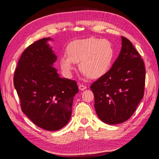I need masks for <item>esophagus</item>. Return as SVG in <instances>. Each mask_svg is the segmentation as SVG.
<instances>
[{
    "mask_svg": "<svg viewBox=\"0 0 159 159\" xmlns=\"http://www.w3.org/2000/svg\"><path fill=\"white\" fill-rule=\"evenodd\" d=\"M86 88H87V87H86L85 85H82V84H80V85H79V89H80V90H81V91L85 90Z\"/></svg>",
    "mask_w": 159,
    "mask_h": 159,
    "instance_id": "obj_1",
    "label": "esophagus"
}]
</instances>
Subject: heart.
I'll return each instance as SVG.
<instances>
[{"mask_svg":"<svg viewBox=\"0 0 159 159\" xmlns=\"http://www.w3.org/2000/svg\"><path fill=\"white\" fill-rule=\"evenodd\" d=\"M66 54L59 59L60 68L66 76H70L79 63V68L85 76L97 79L105 75L111 68L114 49L109 41L91 37L74 40L66 48Z\"/></svg>","mask_w":159,"mask_h":159,"instance_id":"obj_1","label":"heart"}]
</instances>
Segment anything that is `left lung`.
<instances>
[{
  "label": "left lung",
  "mask_w": 159,
  "mask_h": 159,
  "mask_svg": "<svg viewBox=\"0 0 159 159\" xmlns=\"http://www.w3.org/2000/svg\"><path fill=\"white\" fill-rule=\"evenodd\" d=\"M112 68L91 84L95 109L107 124L126 121L134 113L144 95L145 68L141 55L127 38Z\"/></svg>",
  "instance_id": "8db88e82"
}]
</instances>
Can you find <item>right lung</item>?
I'll return each mask as SVG.
<instances>
[{"instance_id": "obj_1", "label": "right lung", "mask_w": 159, "mask_h": 159, "mask_svg": "<svg viewBox=\"0 0 159 159\" xmlns=\"http://www.w3.org/2000/svg\"><path fill=\"white\" fill-rule=\"evenodd\" d=\"M49 40L52 39L42 38L24 51L14 72V85L22 112L38 127L57 131L70 121L78 87L75 81L60 78L53 67L57 56Z\"/></svg>"}]
</instances>
